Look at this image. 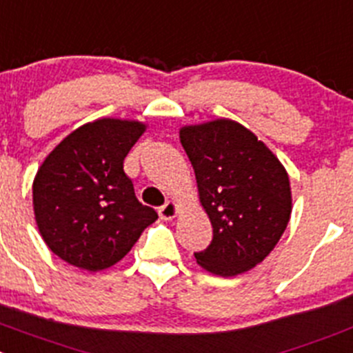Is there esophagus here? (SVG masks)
<instances>
[{
	"instance_id": "34e87169",
	"label": "esophagus",
	"mask_w": 353,
	"mask_h": 353,
	"mask_svg": "<svg viewBox=\"0 0 353 353\" xmlns=\"http://www.w3.org/2000/svg\"><path fill=\"white\" fill-rule=\"evenodd\" d=\"M177 203L176 202H167L165 205H161L160 209H158V214H160L161 219H172V217H176L177 214Z\"/></svg>"
}]
</instances>
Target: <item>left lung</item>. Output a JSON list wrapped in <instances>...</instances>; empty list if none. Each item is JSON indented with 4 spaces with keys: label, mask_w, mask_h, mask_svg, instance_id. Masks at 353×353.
<instances>
[{
    "label": "left lung",
    "mask_w": 353,
    "mask_h": 353,
    "mask_svg": "<svg viewBox=\"0 0 353 353\" xmlns=\"http://www.w3.org/2000/svg\"><path fill=\"white\" fill-rule=\"evenodd\" d=\"M181 144L195 169L212 240L195 252L210 273L235 276L261 263L291 217L289 176L251 130L232 120L183 127Z\"/></svg>",
    "instance_id": "1"
}]
</instances>
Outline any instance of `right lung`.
Here are the masks:
<instances>
[{
  "label": "right lung",
  "instance_id": "obj_1",
  "mask_svg": "<svg viewBox=\"0 0 353 353\" xmlns=\"http://www.w3.org/2000/svg\"><path fill=\"white\" fill-rule=\"evenodd\" d=\"M144 128L139 121L95 120L71 132L39 167L32 183L36 223L50 251L69 265L110 268L158 219L123 170Z\"/></svg>",
  "mask_w": 353,
  "mask_h": 353
}]
</instances>
